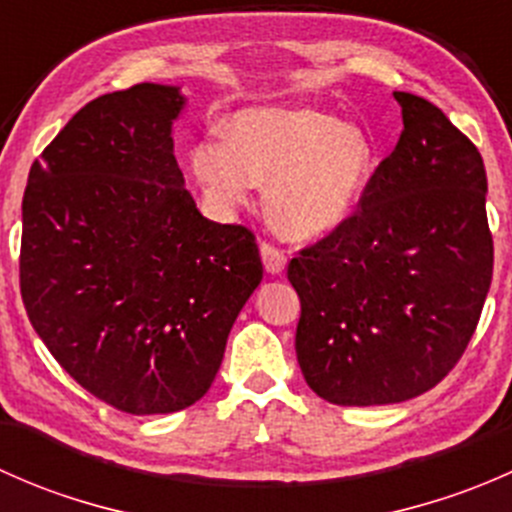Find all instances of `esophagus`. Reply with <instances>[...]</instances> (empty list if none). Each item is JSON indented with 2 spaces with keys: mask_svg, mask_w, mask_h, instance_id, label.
<instances>
[{
  "mask_svg": "<svg viewBox=\"0 0 512 512\" xmlns=\"http://www.w3.org/2000/svg\"><path fill=\"white\" fill-rule=\"evenodd\" d=\"M260 255H262V265L270 275H280L287 265V257L280 247H275L272 242H262L260 245Z\"/></svg>",
  "mask_w": 512,
  "mask_h": 512,
  "instance_id": "obj_1",
  "label": "esophagus"
}]
</instances>
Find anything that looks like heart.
<instances>
[{"label": "heart", "mask_w": 512, "mask_h": 512, "mask_svg": "<svg viewBox=\"0 0 512 512\" xmlns=\"http://www.w3.org/2000/svg\"><path fill=\"white\" fill-rule=\"evenodd\" d=\"M193 173L232 205L267 183V215L289 240H312L352 215L374 165V148L352 123L314 108L255 106L227 121V138L205 136L190 153Z\"/></svg>", "instance_id": "obj_1"}]
</instances>
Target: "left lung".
<instances>
[{
    "label": "left lung",
    "mask_w": 512,
    "mask_h": 512,
    "mask_svg": "<svg viewBox=\"0 0 512 512\" xmlns=\"http://www.w3.org/2000/svg\"><path fill=\"white\" fill-rule=\"evenodd\" d=\"M404 131L337 230L287 277L302 302L297 361L329 404L381 406L458 364L493 280L483 158L446 113L394 91Z\"/></svg>",
    "instance_id": "obj_1"
}]
</instances>
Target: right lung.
<instances>
[{
  "instance_id": "1",
  "label": "right lung",
  "mask_w": 512,
  "mask_h": 512,
  "mask_svg": "<svg viewBox=\"0 0 512 512\" xmlns=\"http://www.w3.org/2000/svg\"><path fill=\"white\" fill-rule=\"evenodd\" d=\"M175 86L86 103L29 170L19 287L66 374L133 416L205 396L262 282L255 232L203 218L173 156Z\"/></svg>"
}]
</instances>
